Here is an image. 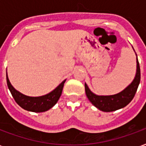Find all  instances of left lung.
Instances as JSON below:
<instances>
[{"label": "left lung", "mask_w": 146, "mask_h": 146, "mask_svg": "<svg viewBox=\"0 0 146 146\" xmlns=\"http://www.w3.org/2000/svg\"><path fill=\"white\" fill-rule=\"evenodd\" d=\"M141 79V72H140V66L138 62V57H137V72L133 82L130 85L126 88L123 92L114 95H107V96H98L92 93L87 84L85 86V92L87 97L89 101L92 104L97 107L98 110L103 112H113L115 110H119L121 108L125 107L128 105L133 98L135 97V93L140 83Z\"/></svg>", "instance_id": "left-lung-1"}]
</instances>
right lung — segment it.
<instances>
[{
	"label": "right lung",
	"instance_id": "obj_1",
	"mask_svg": "<svg viewBox=\"0 0 146 146\" xmlns=\"http://www.w3.org/2000/svg\"><path fill=\"white\" fill-rule=\"evenodd\" d=\"M6 76H7V84L8 88L10 90L11 95L13 96L16 103L24 110L34 113L45 112L50 110L51 107H53L60 98L62 92L64 83L66 81V80L62 81L60 85L58 86L54 91L50 92L48 95L40 97H29L16 91L12 87L11 83L9 82L7 73H6Z\"/></svg>",
	"mask_w": 146,
	"mask_h": 146
}]
</instances>
